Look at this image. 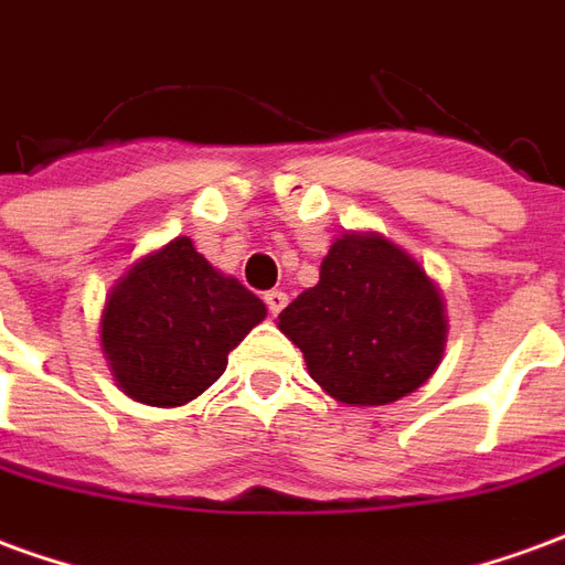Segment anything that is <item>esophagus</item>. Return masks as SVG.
I'll use <instances>...</instances> for the list:
<instances>
[{
	"mask_svg": "<svg viewBox=\"0 0 565 565\" xmlns=\"http://www.w3.org/2000/svg\"><path fill=\"white\" fill-rule=\"evenodd\" d=\"M263 299H266V308H269L271 315H278V311L287 306V294H284V290H269Z\"/></svg>",
	"mask_w": 565,
	"mask_h": 565,
	"instance_id": "obj_1",
	"label": "esophagus"
}]
</instances>
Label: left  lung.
I'll return each mask as SVG.
<instances>
[{
	"instance_id": "1",
	"label": "left lung",
	"mask_w": 565,
	"mask_h": 565,
	"mask_svg": "<svg viewBox=\"0 0 565 565\" xmlns=\"http://www.w3.org/2000/svg\"><path fill=\"white\" fill-rule=\"evenodd\" d=\"M278 327L339 403L387 405L436 372L448 323L436 284L405 250L381 235H342Z\"/></svg>"
}]
</instances>
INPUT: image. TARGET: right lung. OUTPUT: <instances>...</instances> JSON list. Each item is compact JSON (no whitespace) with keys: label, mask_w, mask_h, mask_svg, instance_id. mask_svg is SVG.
<instances>
[{"label":"right lung","mask_w":565,"mask_h":565,"mask_svg":"<svg viewBox=\"0 0 565 565\" xmlns=\"http://www.w3.org/2000/svg\"><path fill=\"white\" fill-rule=\"evenodd\" d=\"M263 318L257 296L223 278L181 235L115 284L103 315V351L132 399L184 405L221 379L226 354Z\"/></svg>","instance_id":"add662e5"}]
</instances>
